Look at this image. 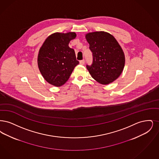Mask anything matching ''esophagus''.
Listing matches in <instances>:
<instances>
[{"label":"esophagus","mask_w":159,"mask_h":159,"mask_svg":"<svg viewBox=\"0 0 159 159\" xmlns=\"http://www.w3.org/2000/svg\"><path fill=\"white\" fill-rule=\"evenodd\" d=\"M84 62H85V61H84V60H82V61H80V65H83L84 64Z\"/></svg>","instance_id":"1"}]
</instances>
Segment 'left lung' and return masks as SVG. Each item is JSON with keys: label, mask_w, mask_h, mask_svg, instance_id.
<instances>
[{"label": "left lung", "mask_w": 159, "mask_h": 159, "mask_svg": "<svg viewBox=\"0 0 159 159\" xmlns=\"http://www.w3.org/2000/svg\"><path fill=\"white\" fill-rule=\"evenodd\" d=\"M93 53V63L87 65L90 75L97 82L107 85L115 81L124 68V52L116 39L104 31L85 34Z\"/></svg>", "instance_id": "obj_1"}]
</instances>
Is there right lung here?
Instances as JSON below:
<instances>
[{
    "label": "right lung",
    "instance_id": "right-lung-1",
    "mask_svg": "<svg viewBox=\"0 0 159 159\" xmlns=\"http://www.w3.org/2000/svg\"><path fill=\"white\" fill-rule=\"evenodd\" d=\"M76 36L74 32L55 33L48 36L40 48L37 57L39 69L51 85L62 86L78 65L74 50L69 47V42Z\"/></svg>",
    "mask_w": 159,
    "mask_h": 159
}]
</instances>
